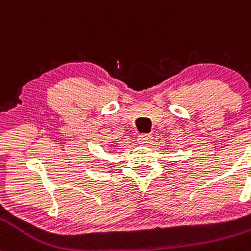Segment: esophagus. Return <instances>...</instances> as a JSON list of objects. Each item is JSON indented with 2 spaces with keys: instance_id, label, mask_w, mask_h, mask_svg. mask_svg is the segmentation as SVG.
<instances>
[{
  "instance_id": "1",
  "label": "esophagus",
  "mask_w": 251,
  "mask_h": 251,
  "mask_svg": "<svg viewBox=\"0 0 251 251\" xmlns=\"http://www.w3.org/2000/svg\"><path fill=\"white\" fill-rule=\"evenodd\" d=\"M138 143L140 145H149V144L152 143V135L150 134H140L138 135Z\"/></svg>"
}]
</instances>
